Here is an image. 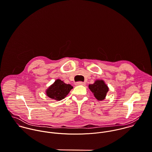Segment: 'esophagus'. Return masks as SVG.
I'll list each match as a JSON object with an SVG mask.
<instances>
[{
	"instance_id": "1",
	"label": "esophagus",
	"mask_w": 152,
	"mask_h": 152,
	"mask_svg": "<svg viewBox=\"0 0 152 152\" xmlns=\"http://www.w3.org/2000/svg\"><path fill=\"white\" fill-rule=\"evenodd\" d=\"M85 83H83V82H77L76 83L75 85L77 86H85Z\"/></svg>"
}]
</instances>
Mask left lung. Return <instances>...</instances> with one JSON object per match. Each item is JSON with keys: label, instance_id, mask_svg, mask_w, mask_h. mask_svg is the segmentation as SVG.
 Returning <instances> with one entry per match:
<instances>
[{"label": "left lung", "instance_id": "8db88e82", "mask_svg": "<svg viewBox=\"0 0 152 152\" xmlns=\"http://www.w3.org/2000/svg\"><path fill=\"white\" fill-rule=\"evenodd\" d=\"M89 89L98 101L104 100L108 92L109 88L102 80H96L94 84L89 85Z\"/></svg>", "mask_w": 152, "mask_h": 152}]
</instances>
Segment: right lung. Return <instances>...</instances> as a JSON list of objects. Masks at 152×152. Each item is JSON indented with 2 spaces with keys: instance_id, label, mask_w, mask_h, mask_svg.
<instances>
[{
  "instance_id": "add662e5",
  "label": "right lung",
  "mask_w": 152,
  "mask_h": 152,
  "mask_svg": "<svg viewBox=\"0 0 152 152\" xmlns=\"http://www.w3.org/2000/svg\"><path fill=\"white\" fill-rule=\"evenodd\" d=\"M73 88L70 84H66L63 81L57 79L55 82L48 87L46 91V95L56 101H61L65 98L69 91Z\"/></svg>"
}]
</instances>
